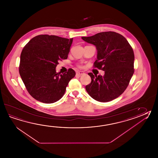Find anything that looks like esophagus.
<instances>
[{"label":"esophagus","instance_id":"34e87169","mask_svg":"<svg viewBox=\"0 0 158 158\" xmlns=\"http://www.w3.org/2000/svg\"><path fill=\"white\" fill-rule=\"evenodd\" d=\"M85 74L83 71H77V75H78L79 76H81L82 75H84Z\"/></svg>","mask_w":158,"mask_h":158}]
</instances>
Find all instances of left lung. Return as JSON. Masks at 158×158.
Listing matches in <instances>:
<instances>
[{
  "label": "left lung",
  "instance_id": "8db88e82",
  "mask_svg": "<svg viewBox=\"0 0 158 158\" xmlns=\"http://www.w3.org/2000/svg\"><path fill=\"white\" fill-rule=\"evenodd\" d=\"M96 46L97 55L94 67L105 71L103 76L89 73L91 82L85 86L88 94L99 102L114 100L126 90L134 73L135 55L123 36L113 31L81 37Z\"/></svg>",
  "mask_w": 158,
  "mask_h": 158
}]
</instances>
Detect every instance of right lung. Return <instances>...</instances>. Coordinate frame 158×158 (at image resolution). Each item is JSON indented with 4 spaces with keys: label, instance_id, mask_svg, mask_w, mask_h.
Returning <instances> with one entry per match:
<instances>
[{
    "label": "right lung",
    "instance_id": "add662e5",
    "mask_svg": "<svg viewBox=\"0 0 158 158\" xmlns=\"http://www.w3.org/2000/svg\"><path fill=\"white\" fill-rule=\"evenodd\" d=\"M73 39L40 35L29 41L20 56L19 75L29 94L43 103H54L64 96L75 77L72 69L57 73L58 61L68 58Z\"/></svg>",
    "mask_w": 158,
    "mask_h": 158
}]
</instances>
